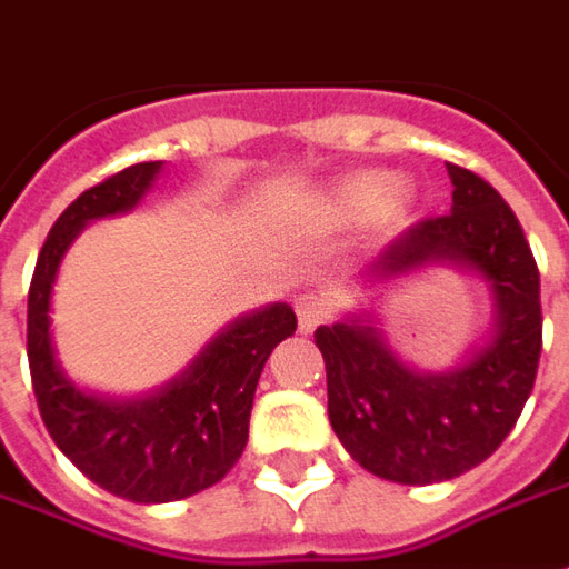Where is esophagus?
<instances>
[{"instance_id": "obj_1", "label": "esophagus", "mask_w": 569, "mask_h": 569, "mask_svg": "<svg viewBox=\"0 0 569 569\" xmlns=\"http://www.w3.org/2000/svg\"><path fill=\"white\" fill-rule=\"evenodd\" d=\"M326 313H329V305H326L323 296L317 292H305V296L296 298V317H298V332H313L317 326L323 323Z\"/></svg>"}]
</instances>
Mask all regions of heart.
I'll list each match as a JSON object with an SVG mask.
<instances>
[{
    "label": "heart",
    "mask_w": 569,
    "mask_h": 569,
    "mask_svg": "<svg viewBox=\"0 0 569 569\" xmlns=\"http://www.w3.org/2000/svg\"><path fill=\"white\" fill-rule=\"evenodd\" d=\"M336 212L348 221H367L379 216L395 224L412 209V188L385 172H357L336 190Z\"/></svg>",
    "instance_id": "1"
}]
</instances>
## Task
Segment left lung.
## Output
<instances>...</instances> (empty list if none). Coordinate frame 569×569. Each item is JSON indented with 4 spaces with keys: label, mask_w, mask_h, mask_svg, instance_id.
<instances>
[{
    "label": "left lung",
    "mask_w": 569,
    "mask_h": 569,
    "mask_svg": "<svg viewBox=\"0 0 569 569\" xmlns=\"http://www.w3.org/2000/svg\"><path fill=\"white\" fill-rule=\"evenodd\" d=\"M447 174L450 216L400 233L357 273V308L313 332L339 443L369 475L409 487L459 478L496 452L533 391L542 351L539 271L518 218L475 172L447 162ZM440 263L488 286L493 323L456 368L419 370L387 339L380 305L400 279Z\"/></svg>",
    "instance_id": "8db88e82"
}]
</instances>
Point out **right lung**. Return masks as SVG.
Instances as JSON below:
<instances>
[{"mask_svg":"<svg viewBox=\"0 0 569 569\" xmlns=\"http://www.w3.org/2000/svg\"><path fill=\"white\" fill-rule=\"evenodd\" d=\"M162 172V160L138 162L79 193L39 252L27 301V357L51 440L91 483L138 506L188 499L228 475L249 440L261 369L296 332V311L286 301L240 313L178 376L134 397L82 388L63 369L51 329L63 256L91 221L138 209Z\"/></svg>","mask_w":569,"mask_h":569,"instance_id":"right-lung-1","label":"right lung"}]
</instances>
